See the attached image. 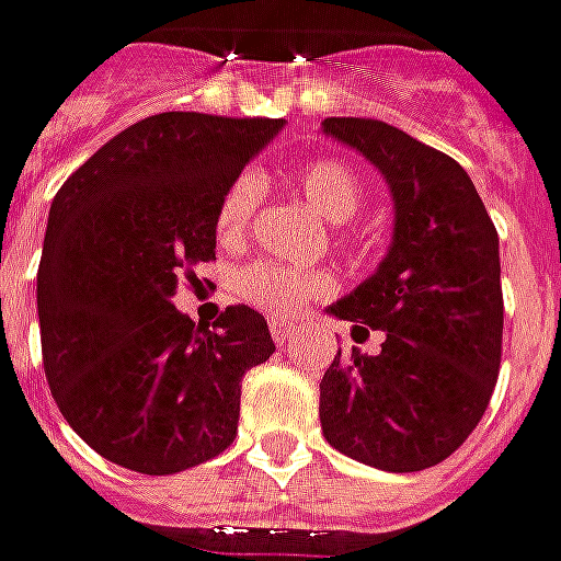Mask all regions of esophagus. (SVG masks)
Returning <instances> with one entry per match:
<instances>
[{
  "label": "esophagus",
  "mask_w": 561,
  "mask_h": 561,
  "mask_svg": "<svg viewBox=\"0 0 561 561\" xmlns=\"http://www.w3.org/2000/svg\"><path fill=\"white\" fill-rule=\"evenodd\" d=\"M295 331L297 329H295V325H291V322H282V319H273V322H270V334H273V341H276V344H279V346L288 344Z\"/></svg>",
  "instance_id": "obj_1"
}]
</instances>
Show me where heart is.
Segmentation results:
<instances>
[{"mask_svg": "<svg viewBox=\"0 0 561 561\" xmlns=\"http://www.w3.org/2000/svg\"><path fill=\"white\" fill-rule=\"evenodd\" d=\"M295 186L300 190V196L331 224H344L359 211V174L337 159L304 162L295 174ZM257 202H261V181L254 174H239L224 190L215 208V232L224 245H239L249 236ZM329 285V276H322V273L288 270V266L270 264V261L249 264L236 276L239 297H245L249 304L273 312V316H291L307 300L325 295Z\"/></svg>", "mask_w": 561, "mask_h": 561, "instance_id": "b5f03b06", "label": "heart"}]
</instances>
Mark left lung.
Segmentation results:
<instances>
[{"mask_svg":"<svg viewBox=\"0 0 561 561\" xmlns=\"http://www.w3.org/2000/svg\"><path fill=\"white\" fill-rule=\"evenodd\" d=\"M322 135L365 156L392 199L383 261L329 307L383 344L375 356L337 350L319 383L322 433L375 470H426L476 430L501 371L497 230L451 156L377 119L331 116Z\"/></svg>","mask_w":561,"mask_h":561,"instance_id":"1","label":"left lung"}]
</instances>
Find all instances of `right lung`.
Masks as SVG:
<instances>
[{"label": "right lung", "instance_id": "1", "mask_svg": "<svg viewBox=\"0 0 561 561\" xmlns=\"http://www.w3.org/2000/svg\"><path fill=\"white\" fill-rule=\"evenodd\" d=\"M282 128L147 116L57 190L36 276L45 377L67 424L125 470L171 476L230 448L242 377L276 353L245 304L208 329L171 297L215 257L217 199Z\"/></svg>", "mask_w": 561, "mask_h": 561}]
</instances>
